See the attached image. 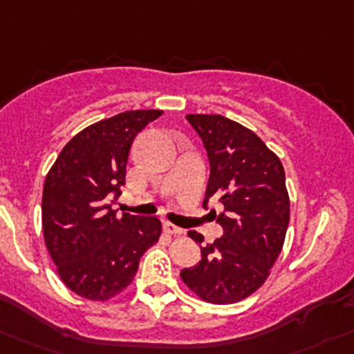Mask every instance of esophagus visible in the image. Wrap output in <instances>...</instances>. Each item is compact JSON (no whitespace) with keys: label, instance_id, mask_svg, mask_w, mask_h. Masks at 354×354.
Masks as SVG:
<instances>
[{"label":"esophagus","instance_id":"esophagus-1","mask_svg":"<svg viewBox=\"0 0 354 354\" xmlns=\"http://www.w3.org/2000/svg\"><path fill=\"white\" fill-rule=\"evenodd\" d=\"M164 230H166L167 234H171V236H181V234L185 232L183 229H180V227H176L174 223H171V222L164 223Z\"/></svg>","mask_w":354,"mask_h":354}]
</instances>
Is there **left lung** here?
I'll return each instance as SVG.
<instances>
[{
	"mask_svg": "<svg viewBox=\"0 0 354 354\" xmlns=\"http://www.w3.org/2000/svg\"><path fill=\"white\" fill-rule=\"evenodd\" d=\"M203 140L211 174L207 201L216 199L223 236L201 248V262L181 270L190 292L209 304H234L255 293L269 277L285 244L290 197L276 153L244 125L222 115H187ZM188 236L203 243V234Z\"/></svg>",
	"mask_w": 354,
	"mask_h": 354,
	"instance_id": "1",
	"label": "left lung"
}]
</instances>
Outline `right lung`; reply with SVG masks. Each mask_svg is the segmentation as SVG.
Masks as SVG:
<instances>
[{
	"mask_svg": "<svg viewBox=\"0 0 354 354\" xmlns=\"http://www.w3.org/2000/svg\"><path fill=\"white\" fill-rule=\"evenodd\" d=\"M164 113L132 110L88 125L66 143L43 185L41 227L59 277L94 302L120 295L162 234L157 216L111 209L138 132Z\"/></svg>",
	"mask_w": 354,
	"mask_h": 354,
	"instance_id": "obj_1",
	"label": "right lung"
}]
</instances>
